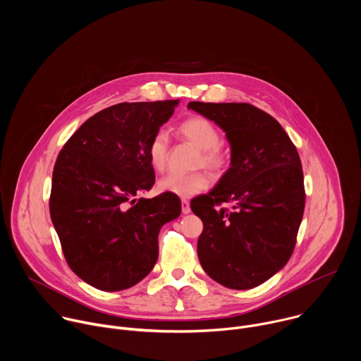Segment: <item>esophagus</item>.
I'll return each instance as SVG.
<instances>
[{
	"label": "esophagus",
	"instance_id": "1",
	"mask_svg": "<svg viewBox=\"0 0 361 361\" xmlns=\"http://www.w3.org/2000/svg\"><path fill=\"white\" fill-rule=\"evenodd\" d=\"M181 209H183V213H184V214H190V213H191L190 202H188L187 200H181Z\"/></svg>",
	"mask_w": 361,
	"mask_h": 361
}]
</instances>
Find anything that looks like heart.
Instances as JSON below:
<instances>
[{"label":"heart","instance_id":"obj_1","mask_svg":"<svg viewBox=\"0 0 361 361\" xmlns=\"http://www.w3.org/2000/svg\"><path fill=\"white\" fill-rule=\"evenodd\" d=\"M180 133L198 149H201V157L198 159L200 166L202 164L204 167L217 171L226 164V157L220 148L221 135L214 123L204 117H192L181 124ZM167 156L169 137L164 130H160L154 134L148 144L149 164L157 171H161L166 167ZM209 183V177L200 171L191 174L170 173L159 181L157 187L161 192L190 198L207 188Z\"/></svg>","mask_w":361,"mask_h":361}]
</instances>
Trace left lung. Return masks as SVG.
Here are the masks:
<instances>
[{
    "instance_id": "8db88e82",
    "label": "left lung",
    "mask_w": 361,
    "mask_h": 361,
    "mask_svg": "<svg viewBox=\"0 0 361 361\" xmlns=\"http://www.w3.org/2000/svg\"><path fill=\"white\" fill-rule=\"evenodd\" d=\"M214 121L230 144V169L216 187L191 201L204 224L197 254L204 271L233 290L267 281L290 260L304 213L297 148L270 114L245 102L187 106ZM220 202L233 210L217 211Z\"/></svg>"
}]
</instances>
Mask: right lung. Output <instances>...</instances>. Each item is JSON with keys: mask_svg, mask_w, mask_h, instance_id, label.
Returning <instances> with one entry per match:
<instances>
[{"mask_svg": "<svg viewBox=\"0 0 361 361\" xmlns=\"http://www.w3.org/2000/svg\"><path fill=\"white\" fill-rule=\"evenodd\" d=\"M178 102L111 106L88 118L59 154L51 221L70 269L98 290L140 283L157 263L161 227L181 214L174 194L135 198L156 181L148 144Z\"/></svg>", "mask_w": 361, "mask_h": 361, "instance_id": "obj_1", "label": "right lung"}]
</instances>
